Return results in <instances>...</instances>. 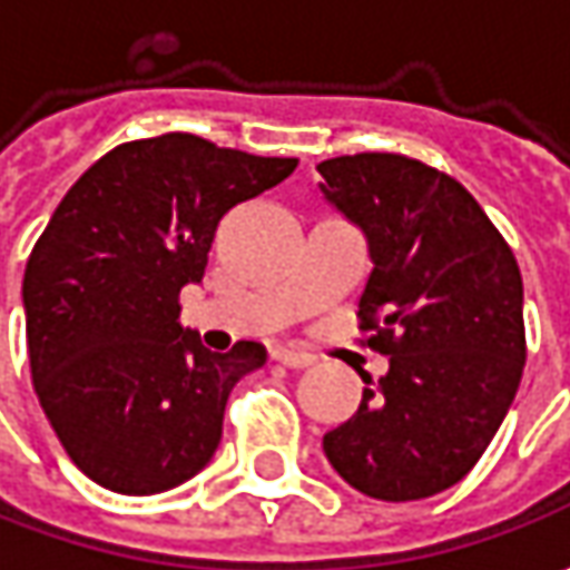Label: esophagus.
Masks as SVG:
<instances>
[{
	"mask_svg": "<svg viewBox=\"0 0 570 570\" xmlns=\"http://www.w3.org/2000/svg\"><path fill=\"white\" fill-rule=\"evenodd\" d=\"M273 362L288 364V367H307V364H314V355L297 352V348H273Z\"/></svg>",
	"mask_w": 570,
	"mask_h": 570,
	"instance_id": "obj_1",
	"label": "esophagus"
}]
</instances>
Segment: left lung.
<instances>
[{
    "instance_id": "8db88e82",
    "label": "left lung",
    "mask_w": 570,
    "mask_h": 570,
    "mask_svg": "<svg viewBox=\"0 0 570 570\" xmlns=\"http://www.w3.org/2000/svg\"><path fill=\"white\" fill-rule=\"evenodd\" d=\"M323 196L367 237L358 301L367 345L358 412L323 434L326 460L367 498L419 501L456 485L492 444L527 362L514 250L472 193L425 161L362 151L320 161Z\"/></svg>"
}]
</instances>
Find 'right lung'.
<instances>
[{"instance_id":"add662e5","label":"right lung","mask_w":570,"mask_h":570,"mask_svg":"<svg viewBox=\"0 0 570 570\" xmlns=\"http://www.w3.org/2000/svg\"><path fill=\"white\" fill-rule=\"evenodd\" d=\"M295 167L165 132L107 151L56 206L21 288L31 381L98 485L167 492L212 460L230 390L266 348L212 355L180 323V288L206 273L222 215Z\"/></svg>"}]
</instances>
